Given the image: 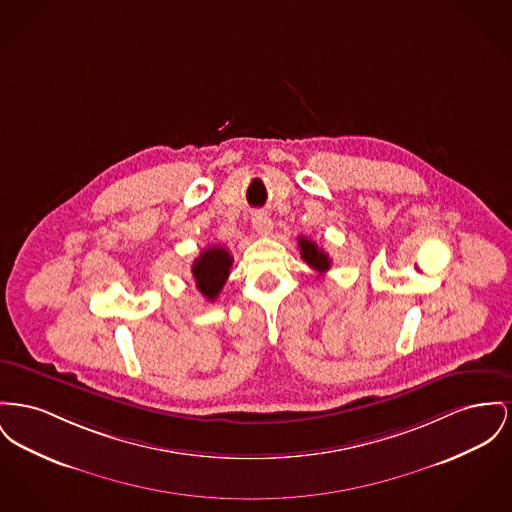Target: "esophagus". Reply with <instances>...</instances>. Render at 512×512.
<instances>
[{
	"label": "esophagus",
	"mask_w": 512,
	"mask_h": 512,
	"mask_svg": "<svg viewBox=\"0 0 512 512\" xmlns=\"http://www.w3.org/2000/svg\"><path fill=\"white\" fill-rule=\"evenodd\" d=\"M253 228H255V232H257L259 236H269L272 232V228H274V224H272V220L267 214L257 212V214L253 216Z\"/></svg>",
	"instance_id": "esophagus-1"
}]
</instances>
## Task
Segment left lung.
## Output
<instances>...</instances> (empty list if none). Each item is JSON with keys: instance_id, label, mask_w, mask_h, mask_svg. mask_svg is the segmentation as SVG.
Returning a JSON list of instances; mask_svg holds the SVG:
<instances>
[{"instance_id": "left-lung-1", "label": "left lung", "mask_w": 512, "mask_h": 512, "mask_svg": "<svg viewBox=\"0 0 512 512\" xmlns=\"http://www.w3.org/2000/svg\"><path fill=\"white\" fill-rule=\"evenodd\" d=\"M300 253L301 259L319 274H325V272L331 269V259L329 255L319 249V245L315 241L307 240V238H300Z\"/></svg>"}]
</instances>
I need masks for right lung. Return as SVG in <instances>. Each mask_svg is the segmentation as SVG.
<instances>
[{
  "label": "right lung",
  "mask_w": 512,
  "mask_h": 512,
  "mask_svg": "<svg viewBox=\"0 0 512 512\" xmlns=\"http://www.w3.org/2000/svg\"><path fill=\"white\" fill-rule=\"evenodd\" d=\"M234 257L230 255L228 249L222 245H211L201 251V255L195 259L191 272L197 284V290L209 301L218 298L220 290L224 288L230 267H232Z\"/></svg>",
  "instance_id": "add662e5"
}]
</instances>
